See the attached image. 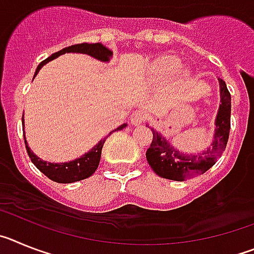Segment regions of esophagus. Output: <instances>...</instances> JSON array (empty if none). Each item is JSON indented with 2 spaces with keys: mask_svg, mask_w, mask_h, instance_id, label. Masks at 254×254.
Returning a JSON list of instances; mask_svg holds the SVG:
<instances>
[{
  "mask_svg": "<svg viewBox=\"0 0 254 254\" xmlns=\"http://www.w3.org/2000/svg\"><path fill=\"white\" fill-rule=\"evenodd\" d=\"M145 120H146V112H143L142 109H138V111L133 112L131 118H129V121H131V123L133 126L141 125Z\"/></svg>",
  "mask_w": 254,
  "mask_h": 254,
  "instance_id": "obj_1",
  "label": "esophagus"
}]
</instances>
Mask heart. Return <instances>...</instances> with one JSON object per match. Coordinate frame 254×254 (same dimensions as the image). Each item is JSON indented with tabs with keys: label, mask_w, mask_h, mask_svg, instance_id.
I'll return each mask as SVG.
<instances>
[{
	"label": "heart",
	"mask_w": 254,
	"mask_h": 254,
	"mask_svg": "<svg viewBox=\"0 0 254 254\" xmlns=\"http://www.w3.org/2000/svg\"><path fill=\"white\" fill-rule=\"evenodd\" d=\"M181 68V61L178 58L173 57V56H164V57L159 58L155 62L154 75L158 78L159 81H168L174 73L178 72V69ZM179 77L182 80L188 77L187 71H182L179 72Z\"/></svg>",
	"instance_id": "obj_1"
}]
</instances>
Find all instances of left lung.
Segmentation results:
<instances>
[{
	"label": "left lung",
	"instance_id": "8db88e82",
	"mask_svg": "<svg viewBox=\"0 0 254 254\" xmlns=\"http://www.w3.org/2000/svg\"><path fill=\"white\" fill-rule=\"evenodd\" d=\"M220 105L215 120V132L210 146L203 151L187 154L170 145L169 141L156 129L152 131V142L146 151L151 169L159 177L170 181H186L207 172L225 150L230 131L232 96L225 82L219 78Z\"/></svg>",
	"mask_w": 254,
	"mask_h": 254
}]
</instances>
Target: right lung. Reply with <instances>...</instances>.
I'll list each match as a JSON object with an SVG mask.
<instances>
[{"label": "right lung", "mask_w": 254, "mask_h": 254, "mask_svg": "<svg viewBox=\"0 0 254 254\" xmlns=\"http://www.w3.org/2000/svg\"><path fill=\"white\" fill-rule=\"evenodd\" d=\"M64 53H82V55H89L91 56V57L96 58V60L102 61V62H109L112 56H113V52L109 48H107V47L103 46L102 43L75 44V46L66 47V48L61 49L60 52H56V53H53L51 57L44 60L43 62H40L39 66L37 67L34 77L38 75L39 69L42 68L44 64H48L49 61L60 57L61 55H64ZM24 126L25 125H24V116H22V127H24ZM126 127H127V123H123L120 127H117L116 129L109 132L108 136H105L103 140H100L99 142L96 143L93 149L89 150L86 154H84L82 156H80V158L75 159V160L66 161V163H49V161L42 160V159L38 158L37 155L31 151L30 147H29L28 141H26L25 137V131H24V140H25V146L29 158L31 159L33 164H34L40 172L43 173V174H46V176L48 177L49 179H52L53 182H57V183H73V182H78L82 181V179L89 178L93 173H95V170L99 167L100 156H102V149L105 140H107L113 132L121 131V129L126 128Z\"/></svg>", "instance_id": "right-lung-1"}]
</instances>
